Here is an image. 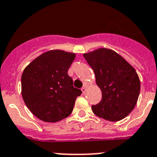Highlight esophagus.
Returning <instances> with one entry per match:
<instances>
[{
  "mask_svg": "<svg viewBox=\"0 0 157 157\" xmlns=\"http://www.w3.org/2000/svg\"><path fill=\"white\" fill-rule=\"evenodd\" d=\"M82 93H83V94H84V93L86 92V87H82Z\"/></svg>",
  "mask_w": 157,
  "mask_h": 157,
  "instance_id": "34e87169",
  "label": "esophagus"
}]
</instances>
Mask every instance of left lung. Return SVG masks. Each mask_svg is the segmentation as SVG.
I'll return each mask as SVG.
<instances>
[{"label":"left lung","mask_w":157,"mask_h":157,"mask_svg":"<svg viewBox=\"0 0 157 157\" xmlns=\"http://www.w3.org/2000/svg\"><path fill=\"white\" fill-rule=\"evenodd\" d=\"M84 57L93 68L96 84L102 91L101 101L92 106L93 113L110 121L127 117L140 93V80L134 67L109 49H98L85 54Z\"/></svg>","instance_id":"1"}]
</instances>
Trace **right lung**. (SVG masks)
Masks as SVG:
<instances>
[{
  "label": "right lung",
  "mask_w": 157,
  "mask_h": 157,
  "mask_svg": "<svg viewBox=\"0 0 157 157\" xmlns=\"http://www.w3.org/2000/svg\"><path fill=\"white\" fill-rule=\"evenodd\" d=\"M75 55L60 50H50L32 61L21 75V95L30 111L40 120L57 122L73 110L82 93L75 88L67 71Z\"/></svg>",
  "instance_id": "1"
}]
</instances>
